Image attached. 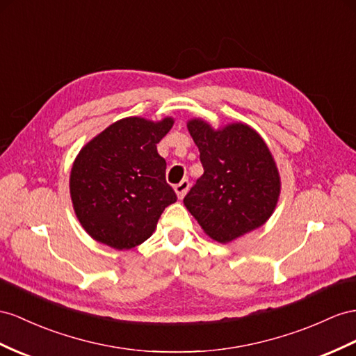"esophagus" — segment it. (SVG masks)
I'll use <instances>...</instances> for the list:
<instances>
[{
  "label": "esophagus",
  "mask_w": 356,
  "mask_h": 356,
  "mask_svg": "<svg viewBox=\"0 0 356 356\" xmlns=\"http://www.w3.org/2000/svg\"><path fill=\"white\" fill-rule=\"evenodd\" d=\"M188 189H189V180L188 179H184L180 181V184H177L176 186H175V191H176V194H177V198H184L185 195H186V193H188Z\"/></svg>",
  "instance_id": "34e87169"
}]
</instances>
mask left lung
<instances>
[{
	"instance_id": "left-lung-1",
	"label": "left lung",
	"mask_w": 356,
	"mask_h": 356,
	"mask_svg": "<svg viewBox=\"0 0 356 356\" xmlns=\"http://www.w3.org/2000/svg\"><path fill=\"white\" fill-rule=\"evenodd\" d=\"M204 172L184 203L203 232L229 243L265 224L281 193V179L265 140L242 122L220 129L202 118L188 120Z\"/></svg>"
}]
</instances>
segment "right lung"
Masks as SVG:
<instances>
[{"instance_id": "add662e5", "label": "right lung", "mask_w": 356, "mask_h": 356, "mask_svg": "<svg viewBox=\"0 0 356 356\" xmlns=\"http://www.w3.org/2000/svg\"><path fill=\"white\" fill-rule=\"evenodd\" d=\"M175 124L126 117L90 140L69 179L74 211L95 241L114 250L138 247L153 234L162 212L177 200L167 184V162L156 144Z\"/></svg>"}]
</instances>
